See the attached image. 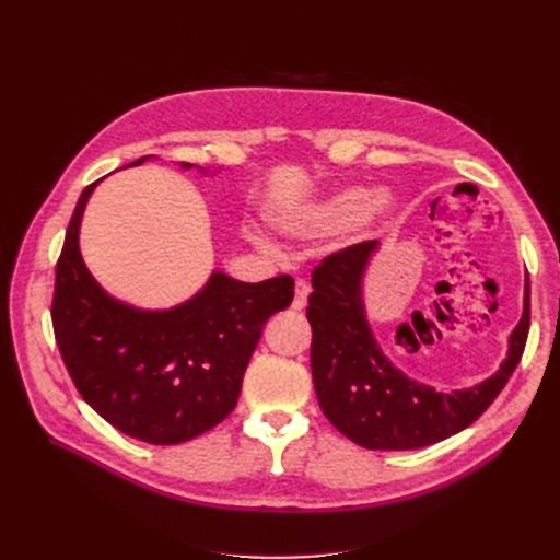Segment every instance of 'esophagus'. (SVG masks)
<instances>
[{"label":"esophagus","mask_w":560,"mask_h":560,"mask_svg":"<svg viewBox=\"0 0 560 560\" xmlns=\"http://www.w3.org/2000/svg\"><path fill=\"white\" fill-rule=\"evenodd\" d=\"M308 294H311V284L306 280H296V287H294V301H292V308L294 311H303L306 308L308 303Z\"/></svg>","instance_id":"1"}]
</instances>
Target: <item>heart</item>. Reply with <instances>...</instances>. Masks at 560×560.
<instances>
[{
	"label": "heart",
	"instance_id": "heart-1",
	"mask_svg": "<svg viewBox=\"0 0 560 560\" xmlns=\"http://www.w3.org/2000/svg\"><path fill=\"white\" fill-rule=\"evenodd\" d=\"M387 206L385 194H374L369 198L366 191L362 189H348L343 194H338L331 198L325 206H319L306 222L301 224V229L308 231H331V229H341L348 226L358 219H369Z\"/></svg>",
	"mask_w": 560,
	"mask_h": 560
}]
</instances>
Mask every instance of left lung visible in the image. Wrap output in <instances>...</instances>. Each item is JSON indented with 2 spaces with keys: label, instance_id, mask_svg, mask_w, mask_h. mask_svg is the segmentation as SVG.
Wrapping results in <instances>:
<instances>
[{
  "label": "left lung",
  "instance_id": "obj_1",
  "mask_svg": "<svg viewBox=\"0 0 560 560\" xmlns=\"http://www.w3.org/2000/svg\"><path fill=\"white\" fill-rule=\"evenodd\" d=\"M376 241L354 243L313 268L311 369L322 413L350 442L371 451H413L469 428L514 374L530 329V282L510 354L493 378L463 393H436L385 360L362 306V273Z\"/></svg>",
  "mask_w": 560,
  "mask_h": 560
}]
</instances>
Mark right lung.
Wrapping results in <instances>:
<instances>
[{
  "instance_id": "obj_1",
  "label": "right lung",
  "mask_w": 560,
  "mask_h": 560,
  "mask_svg": "<svg viewBox=\"0 0 560 560\" xmlns=\"http://www.w3.org/2000/svg\"><path fill=\"white\" fill-rule=\"evenodd\" d=\"M95 184L79 196L56 264L50 319L62 362L79 395L116 430L159 446L189 442L235 409L266 319L290 306L294 280L249 284L214 273L173 311L124 306L100 290L79 252Z\"/></svg>"
}]
</instances>
